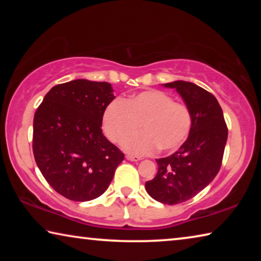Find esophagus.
<instances>
[{"mask_svg":"<svg viewBox=\"0 0 261 261\" xmlns=\"http://www.w3.org/2000/svg\"><path fill=\"white\" fill-rule=\"evenodd\" d=\"M125 158H126V160H129V161H134V162H137V161H139V160H140V158H139V156H135V155H126Z\"/></svg>","mask_w":261,"mask_h":261,"instance_id":"esophagus-1","label":"esophagus"}]
</instances>
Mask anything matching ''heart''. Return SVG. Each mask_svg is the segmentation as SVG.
Instances as JSON below:
<instances>
[{
    "label": "heart",
    "mask_w": 261,
    "mask_h": 261,
    "mask_svg": "<svg viewBox=\"0 0 261 261\" xmlns=\"http://www.w3.org/2000/svg\"><path fill=\"white\" fill-rule=\"evenodd\" d=\"M191 125V112L187 106L159 90L115 100L102 115L103 132L114 143H120L141 127L143 132L122 144L126 152L137 155L151 154L158 148L163 153L176 151L187 141Z\"/></svg>",
    "instance_id": "b5f03b06"
}]
</instances>
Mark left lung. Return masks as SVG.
Returning a JSON list of instances; mask_svg holds the SVG:
<instances>
[{
  "instance_id": "8db88e82",
  "label": "left lung",
  "mask_w": 261,
  "mask_h": 261,
  "mask_svg": "<svg viewBox=\"0 0 261 261\" xmlns=\"http://www.w3.org/2000/svg\"><path fill=\"white\" fill-rule=\"evenodd\" d=\"M175 88L191 112L189 137L177 152L156 159L158 174L145 183L147 193L162 204L184 202L205 189L218 175L222 163L228 129L213 94L196 84L176 81L162 84Z\"/></svg>"
}]
</instances>
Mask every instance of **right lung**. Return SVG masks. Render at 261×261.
Wrapping results in <instances>:
<instances>
[{"instance_id":"obj_1","label":"right lung","mask_w":261,"mask_h":261,"mask_svg":"<svg viewBox=\"0 0 261 261\" xmlns=\"http://www.w3.org/2000/svg\"><path fill=\"white\" fill-rule=\"evenodd\" d=\"M113 92L109 83L76 79L53 87L35 112V162L50 187L70 200L100 197L124 159L101 129Z\"/></svg>"}]
</instances>
